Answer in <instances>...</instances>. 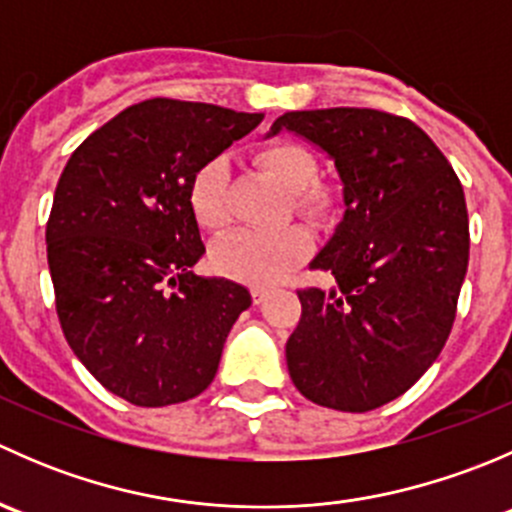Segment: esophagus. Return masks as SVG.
<instances>
[{"label":"esophagus","mask_w":512,"mask_h":512,"mask_svg":"<svg viewBox=\"0 0 512 512\" xmlns=\"http://www.w3.org/2000/svg\"><path fill=\"white\" fill-rule=\"evenodd\" d=\"M267 297H270V287H252V299H255V304H262Z\"/></svg>","instance_id":"obj_1"}]
</instances>
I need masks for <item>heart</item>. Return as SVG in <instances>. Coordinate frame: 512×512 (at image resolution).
<instances>
[{
	"label": "heart",
	"mask_w": 512,
	"mask_h": 512,
	"mask_svg": "<svg viewBox=\"0 0 512 512\" xmlns=\"http://www.w3.org/2000/svg\"><path fill=\"white\" fill-rule=\"evenodd\" d=\"M257 163L292 193V208L307 218L332 213V190L317 183V158L299 143H275L257 153ZM188 205L195 223L208 232H220L230 220L227 210V165L213 158L193 175ZM309 255V237L302 227L275 232L237 230L215 242L213 265L220 275L250 285H277Z\"/></svg>",
	"instance_id": "1"
}]
</instances>
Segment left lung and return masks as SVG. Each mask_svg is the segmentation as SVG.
<instances>
[{"mask_svg":"<svg viewBox=\"0 0 512 512\" xmlns=\"http://www.w3.org/2000/svg\"><path fill=\"white\" fill-rule=\"evenodd\" d=\"M294 131L334 158L344 220L312 260L332 287L297 289L287 339L299 394L327 409H379L438 359L468 270L466 195L451 163L414 121L376 108L289 111Z\"/></svg>","mask_w":512,"mask_h":512,"instance_id":"left-lung-1","label":"left lung"}]
</instances>
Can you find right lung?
Here are the masks:
<instances>
[{"mask_svg":"<svg viewBox=\"0 0 512 512\" xmlns=\"http://www.w3.org/2000/svg\"><path fill=\"white\" fill-rule=\"evenodd\" d=\"M262 113L148 98L91 133L66 163L46 223L56 314L71 352L133 406L180 404L215 379L250 292L195 275L193 175Z\"/></svg>","mask_w":512,"mask_h":512,"instance_id":"right-lung-1","label":"right lung"}]
</instances>
